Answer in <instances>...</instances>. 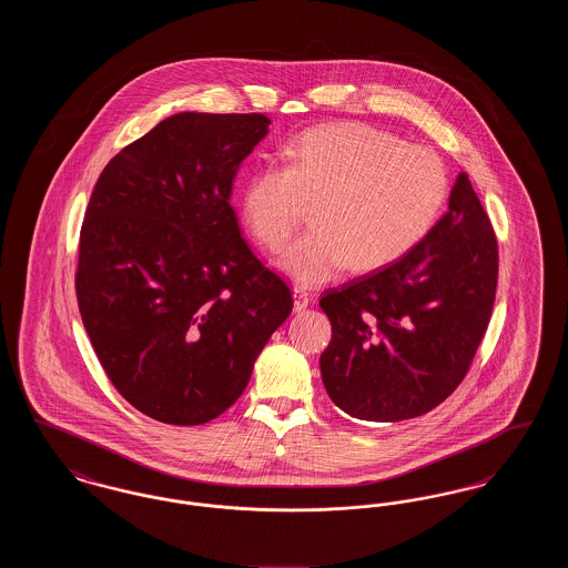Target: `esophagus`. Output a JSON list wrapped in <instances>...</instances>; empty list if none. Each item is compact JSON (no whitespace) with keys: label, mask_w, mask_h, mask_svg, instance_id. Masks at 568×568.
Listing matches in <instances>:
<instances>
[{"label":"esophagus","mask_w":568,"mask_h":568,"mask_svg":"<svg viewBox=\"0 0 568 568\" xmlns=\"http://www.w3.org/2000/svg\"><path fill=\"white\" fill-rule=\"evenodd\" d=\"M311 300H313V296L306 287H302V285L294 287V308L296 311H304L311 304Z\"/></svg>","instance_id":"obj_1"}]
</instances>
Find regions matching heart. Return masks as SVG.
<instances>
[{
    "instance_id": "heart-1",
    "label": "heart",
    "mask_w": 568,
    "mask_h": 568,
    "mask_svg": "<svg viewBox=\"0 0 568 568\" xmlns=\"http://www.w3.org/2000/svg\"><path fill=\"white\" fill-rule=\"evenodd\" d=\"M449 195V174L428 146L406 144L368 123L311 128L283 149V162L253 170L243 191L251 234L268 251L315 225L278 260L302 283H322L353 266L396 262L419 243Z\"/></svg>"
}]
</instances>
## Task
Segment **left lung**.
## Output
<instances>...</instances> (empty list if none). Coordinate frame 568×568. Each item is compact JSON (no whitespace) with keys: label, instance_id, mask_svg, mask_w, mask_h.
Returning <instances> with one entry per match:
<instances>
[{"label":"left lung","instance_id":"8db88e82","mask_svg":"<svg viewBox=\"0 0 568 568\" xmlns=\"http://www.w3.org/2000/svg\"><path fill=\"white\" fill-rule=\"evenodd\" d=\"M496 283L498 241L462 172L449 211L408 253L320 300L332 403L357 419L403 422L447 400L486 334Z\"/></svg>","mask_w":568,"mask_h":568}]
</instances>
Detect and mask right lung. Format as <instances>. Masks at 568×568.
<instances>
[{"label":"right lung","instance_id":"right-lung-1","mask_svg":"<svg viewBox=\"0 0 568 568\" xmlns=\"http://www.w3.org/2000/svg\"><path fill=\"white\" fill-rule=\"evenodd\" d=\"M271 119L181 112L121 149L82 219L77 297L116 392L197 426L234 405L294 297L241 236L239 165Z\"/></svg>","mask_w":568,"mask_h":568}]
</instances>
